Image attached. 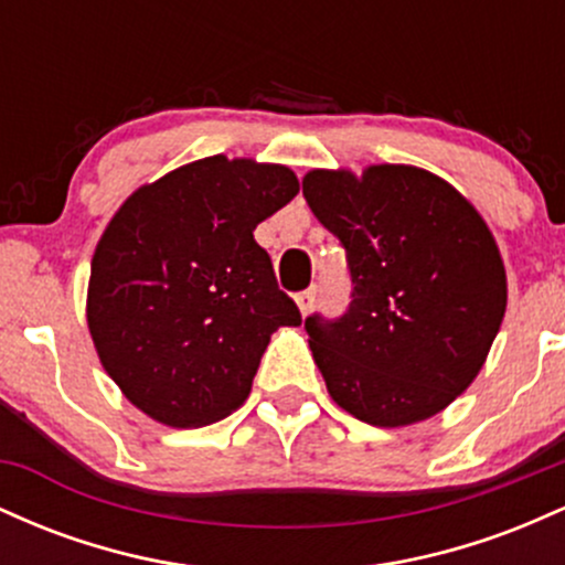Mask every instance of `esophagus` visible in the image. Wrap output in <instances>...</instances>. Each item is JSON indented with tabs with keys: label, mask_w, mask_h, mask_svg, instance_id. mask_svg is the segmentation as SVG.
I'll return each instance as SVG.
<instances>
[{
	"label": "esophagus",
	"mask_w": 565,
	"mask_h": 565,
	"mask_svg": "<svg viewBox=\"0 0 565 565\" xmlns=\"http://www.w3.org/2000/svg\"><path fill=\"white\" fill-rule=\"evenodd\" d=\"M295 300H297V308H300V313L308 316L310 308H313V302H316V287H308V289L297 291Z\"/></svg>",
	"instance_id": "obj_1"
}]
</instances>
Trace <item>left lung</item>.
Listing matches in <instances>:
<instances>
[{
  "label": "left lung",
  "instance_id": "obj_1",
  "mask_svg": "<svg viewBox=\"0 0 565 565\" xmlns=\"http://www.w3.org/2000/svg\"><path fill=\"white\" fill-rule=\"evenodd\" d=\"M302 196L340 238L353 287L342 316L305 319L329 395L377 427L438 414L481 372L508 305L491 231L417 167L313 170Z\"/></svg>",
  "mask_w": 565,
  "mask_h": 565
}]
</instances>
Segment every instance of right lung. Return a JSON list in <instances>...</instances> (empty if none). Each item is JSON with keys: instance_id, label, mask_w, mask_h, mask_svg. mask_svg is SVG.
I'll return each mask as SVG.
<instances>
[{"instance_id": "add662e5", "label": "right lung", "mask_w": 565, "mask_h": 565, "mask_svg": "<svg viewBox=\"0 0 565 565\" xmlns=\"http://www.w3.org/2000/svg\"><path fill=\"white\" fill-rule=\"evenodd\" d=\"M297 191L287 167L210 157L116 212L93 257L87 321L106 372L148 417L223 419L249 395L270 334L302 323L255 242Z\"/></svg>"}]
</instances>
